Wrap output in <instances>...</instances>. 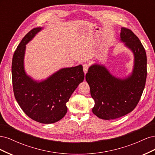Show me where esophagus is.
Segmentation results:
<instances>
[{"mask_svg": "<svg viewBox=\"0 0 155 155\" xmlns=\"http://www.w3.org/2000/svg\"><path fill=\"white\" fill-rule=\"evenodd\" d=\"M83 72H84V73L86 74L88 71V67H89L88 64H84L83 65Z\"/></svg>", "mask_w": 155, "mask_h": 155, "instance_id": "34e87169", "label": "esophagus"}]
</instances>
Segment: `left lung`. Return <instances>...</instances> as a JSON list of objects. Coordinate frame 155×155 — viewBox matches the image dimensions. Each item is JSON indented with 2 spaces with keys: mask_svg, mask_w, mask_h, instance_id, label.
I'll return each mask as SVG.
<instances>
[{
  "mask_svg": "<svg viewBox=\"0 0 155 155\" xmlns=\"http://www.w3.org/2000/svg\"><path fill=\"white\" fill-rule=\"evenodd\" d=\"M120 40L134 55L130 76L121 79L112 75L103 64H94L85 76L95 105L92 112L99 118L114 120L134 110L140 100L147 78L146 52L138 37L121 28Z\"/></svg>",
  "mask_w": 155,
  "mask_h": 155,
  "instance_id": "8db88e82",
  "label": "left lung"
}]
</instances>
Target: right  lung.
Masks as SVG:
<instances>
[{
	"instance_id": "1",
	"label": "right lung",
	"mask_w": 155,
	"mask_h": 155,
	"mask_svg": "<svg viewBox=\"0 0 155 155\" xmlns=\"http://www.w3.org/2000/svg\"><path fill=\"white\" fill-rule=\"evenodd\" d=\"M41 30L32 29L18 45L12 59V83L14 96L25 113L37 122L48 124L66 114V104L85 75L80 64L60 69L41 81L28 76L24 67L26 45Z\"/></svg>"
}]
</instances>
